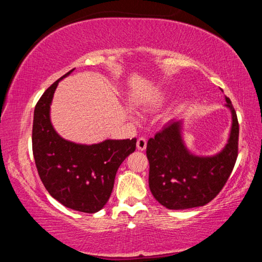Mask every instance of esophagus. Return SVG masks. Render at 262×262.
Masks as SVG:
<instances>
[{
    "instance_id": "34e87169",
    "label": "esophagus",
    "mask_w": 262,
    "mask_h": 262,
    "mask_svg": "<svg viewBox=\"0 0 262 262\" xmlns=\"http://www.w3.org/2000/svg\"><path fill=\"white\" fill-rule=\"evenodd\" d=\"M136 147L137 149L141 150V151H143V150L147 148V140H145L144 137H139L136 142Z\"/></svg>"
}]
</instances>
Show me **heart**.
<instances>
[{
  "mask_svg": "<svg viewBox=\"0 0 262 262\" xmlns=\"http://www.w3.org/2000/svg\"><path fill=\"white\" fill-rule=\"evenodd\" d=\"M162 100H163L162 96H157V97H155V98L151 100V103H150V105H151V106H158V105H161Z\"/></svg>",
  "mask_w": 262,
  "mask_h": 262,
  "instance_id": "b5f03b06",
  "label": "heart"
}]
</instances>
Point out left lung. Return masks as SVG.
Masks as SVG:
<instances>
[{"label":"left lung","mask_w":262,"mask_h":262,"mask_svg":"<svg viewBox=\"0 0 262 262\" xmlns=\"http://www.w3.org/2000/svg\"><path fill=\"white\" fill-rule=\"evenodd\" d=\"M225 99L232 113V128L228 144L216 156L189 154L181 140L179 121H168L149 139V187L162 206L174 210L205 206L227 184L238 157L239 123L231 100Z\"/></svg>","instance_id":"1"}]
</instances>
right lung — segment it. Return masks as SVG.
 <instances>
[{
	"mask_svg": "<svg viewBox=\"0 0 262 262\" xmlns=\"http://www.w3.org/2000/svg\"><path fill=\"white\" fill-rule=\"evenodd\" d=\"M73 70L53 83L35 105L33 157L43 186L55 200L70 209L94 214L108 201L118 168L135 151L136 139L82 145L56 134L50 120L51 101L57 84Z\"/></svg>",
	"mask_w": 262,
	"mask_h": 262,
	"instance_id": "add662e5",
	"label": "right lung"
}]
</instances>
